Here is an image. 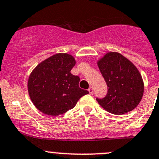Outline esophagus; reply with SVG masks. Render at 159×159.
<instances>
[{"label":"esophagus","instance_id":"esophagus-1","mask_svg":"<svg viewBox=\"0 0 159 159\" xmlns=\"http://www.w3.org/2000/svg\"><path fill=\"white\" fill-rule=\"evenodd\" d=\"M88 91H89V93H90V94H93V87H89V89H88Z\"/></svg>","mask_w":159,"mask_h":159}]
</instances>
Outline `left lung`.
I'll use <instances>...</instances> for the list:
<instances>
[{
	"label": "left lung",
	"mask_w": 159,
	"mask_h": 159,
	"mask_svg": "<svg viewBox=\"0 0 159 159\" xmlns=\"http://www.w3.org/2000/svg\"><path fill=\"white\" fill-rule=\"evenodd\" d=\"M108 87L105 97L96 98L107 112L122 115L135 109L142 99L144 84L141 74L130 61L119 53L110 52L98 62Z\"/></svg>",
	"instance_id": "8db88e82"
}]
</instances>
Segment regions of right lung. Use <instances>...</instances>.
Wrapping results in <instances>:
<instances>
[{
  "label": "right lung",
  "instance_id": "obj_1",
  "mask_svg": "<svg viewBox=\"0 0 159 159\" xmlns=\"http://www.w3.org/2000/svg\"><path fill=\"white\" fill-rule=\"evenodd\" d=\"M75 64L71 55L57 53L33 70L27 88L31 101L40 112L50 116L61 115L89 93L80 88L79 76L70 73Z\"/></svg>",
  "mask_w": 159,
  "mask_h": 159
}]
</instances>
